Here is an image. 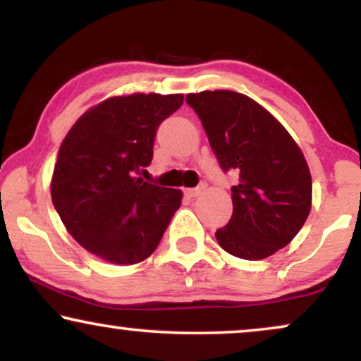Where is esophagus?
<instances>
[{
	"mask_svg": "<svg viewBox=\"0 0 361 361\" xmlns=\"http://www.w3.org/2000/svg\"><path fill=\"white\" fill-rule=\"evenodd\" d=\"M202 189H199V187H195V189H185V195L189 197V199H195V197L200 195Z\"/></svg>",
	"mask_w": 361,
	"mask_h": 361,
	"instance_id": "34e87169",
	"label": "esophagus"
}]
</instances>
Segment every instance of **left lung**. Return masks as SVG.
<instances>
[{
    "instance_id": "8db88e82",
    "label": "left lung",
    "mask_w": 361,
    "mask_h": 361,
    "mask_svg": "<svg viewBox=\"0 0 361 361\" xmlns=\"http://www.w3.org/2000/svg\"><path fill=\"white\" fill-rule=\"evenodd\" d=\"M221 171L238 174L233 214L215 231L226 253L263 259L299 233L312 204V179L299 146L284 126L241 93H189Z\"/></svg>"
}]
</instances>
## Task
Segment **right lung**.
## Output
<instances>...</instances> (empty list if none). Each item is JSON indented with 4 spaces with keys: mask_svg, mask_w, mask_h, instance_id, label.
<instances>
[{
    "mask_svg": "<svg viewBox=\"0 0 361 361\" xmlns=\"http://www.w3.org/2000/svg\"><path fill=\"white\" fill-rule=\"evenodd\" d=\"M182 102L184 95L157 93L108 98L67 133L54 167L52 204L68 233L98 258L146 259L180 207V190L136 176L151 164L157 128Z\"/></svg>",
    "mask_w": 361,
    "mask_h": 361,
    "instance_id": "obj_1",
    "label": "right lung"
}]
</instances>
